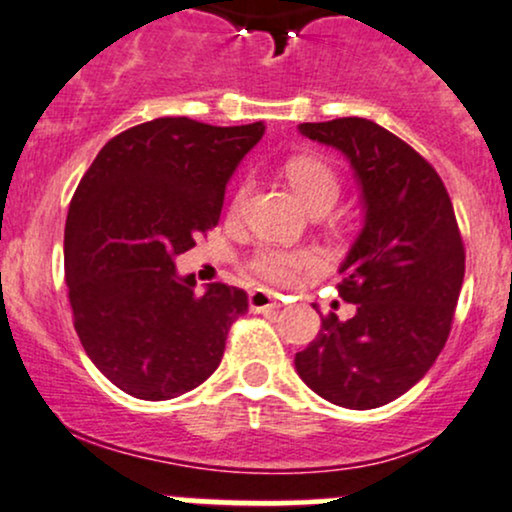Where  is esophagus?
Masks as SVG:
<instances>
[{
  "label": "esophagus",
  "instance_id": "1",
  "mask_svg": "<svg viewBox=\"0 0 512 512\" xmlns=\"http://www.w3.org/2000/svg\"><path fill=\"white\" fill-rule=\"evenodd\" d=\"M248 301H250V310H255V313H269V310L279 308V301H276L272 293L264 291V289L250 291Z\"/></svg>",
  "mask_w": 512,
  "mask_h": 512
}]
</instances>
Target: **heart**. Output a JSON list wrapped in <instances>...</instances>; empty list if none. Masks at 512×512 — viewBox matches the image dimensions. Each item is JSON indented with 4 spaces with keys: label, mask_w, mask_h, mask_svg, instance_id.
<instances>
[{
    "label": "heart",
    "mask_w": 512,
    "mask_h": 512,
    "mask_svg": "<svg viewBox=\"0 0 512 512\" xmlns=\"http://www.w3.org/2000/svg\"><path fill=\"white\" fill-rule=\"evenodd\" d=\"M286 178L301 202L308 209L317 204H334L339 197V180L334 170L322 163L320 158L296 156L286 163ZM240 199V195H238ZM320 260L310 250H281V248H260L252 257V269L264 279L276 284H291L301 272L315 269Z\"/></svg>",
    "instance_id": "heart-1"
}]
</instances>
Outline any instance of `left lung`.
Segmentation results:
<instances>
[{
	"instance_id": "obj_1",
	"label": "left lung",
	"mask_w": 512,
	"mask_h": 512,
	"mask_svg": "<svg viewBox=\"0 0 512 512\" xmlns=\"http://www.w3.org/2000/svg\"><path fill=\"white\" fill-rule=\"evenodd\" d=\"M298 132L349 161L363 228L339 267V296L356 305L354 317H322L293 363L337 407H383L419 383L448 342L464 279L455 211L431 163L378 122L339 117Z\"/></svg>"
}]
</instances>
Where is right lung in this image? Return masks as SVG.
I'll return each mask as SVG.
<instances>
[{"label": "right lung", "instance_id": "add662e5", "mask_svg": "<svg viewBox=\"0 0 512 512\" xmlns=\"http://www.w3.org/2000/svg\"><path fill=\"white\" fill-rule=\"evenodd\" d=\"M262 122L158 117L98 151L69 204L64 276L81 346L127 395L163 402L219 368L248 293L180 276L175 257L219 223L223 195Z\"/></svg>", "mask_w": 512, "mask_h": 512}]
</instances>
